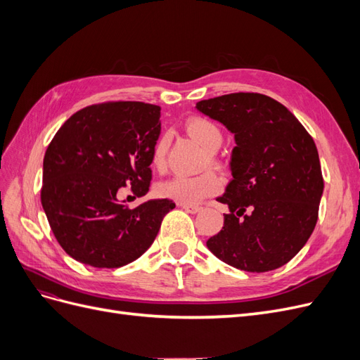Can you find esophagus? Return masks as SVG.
<instances>
[{"label":"esophagus","instance_id":"obj_1","mask_svg":"<svg viewBox=\"0 0 360 360\" xmlns=\"http://www.w3.org/2000/svg\"><path fill=\"white\" fill-rule=\"evenodd\" d=\"M183 207V210H186L188 213H198L201 210V207L197 204H180Z\"/></svg>","mask_w":360,"mask_h":360}]
</instances>
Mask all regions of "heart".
Listing matches in <instances>:
<instances>
[{
  "instance_id": "obj_1",
  "label": "heart",
  "mask_w": 360,
  "mask_h": 360,
  "mask_svg": "<svg viewBox=\"0 0 360 360\" xmlns=\"http://www.w3.org/2000/svg\"><path fill=\"white\" fill-rule=\"evenodd\" d=\"M186 130L195 143L205 151L207 155H214L224 143L221 129L210 120L195 117L186 123ZM168 148L167 136H162L151 153V163L155 168L165 165ZM222 180L214 172H202L198 176H176L158 184V195L162 198L177 201L180 204H197L207 197L221 192Z\"/></svg>"
}]
</instances>
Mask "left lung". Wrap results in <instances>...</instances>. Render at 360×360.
<instances>
[{
  "label": "left lung",
  "instance_id": "left-lung-1",
  "mask_svg": "<svg viewBox=\"0 0 360 360\" xmlns=\"http://www.w3.org/2000/svg\"><path fill=\"white\" fill-rule=\"evenodd\" d=\"M195 108L236 141L233 180L217 198L230 212L207 248L254 274L287 264L319 219L324 181L314 139L284 105L259 93L225 94Z\"/></svg>",
  "mask_w": 360,
  "mask_h": 360
}]
</instances>
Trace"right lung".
<instances>
[{"label": "right lung", "instance_id": "right-lung-1", "mask_svg": "<svg viewBox=\"0 0 360 360\" xmlns=\"http://www.w3.org/2000/svg\"><path fill=\"white\" fill-rule=\"evenodd\" d=\"M159 118L158 105H91L75 112L48 146L41 205L58 243L79 263L101 269L132 263L176 207L165 198L129 209L117 198L124 186L136 197L148 192Z\"/></svg>", "mask_w": 360, "mask_h": 360}]
</instances>
